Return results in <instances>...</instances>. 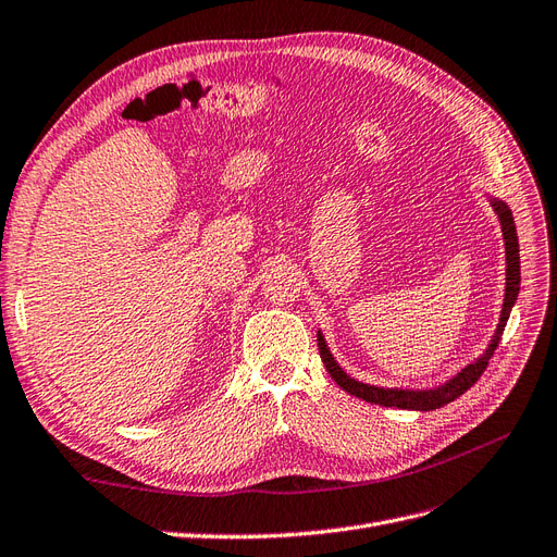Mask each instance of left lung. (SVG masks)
Listing matches in <instances>:
<instances>
[{
	"mask_svg": "<svg viewBox=\"0 0 557 557\" xmlns=\"http://www.w3.org/2000/svg\"><path fill=\"white\" fill-rule=\"evenodd\" d=\"M493 207L499 215L502 221V232H504V244H507V297H504V309H502V318H499V325L497 332L493 336V344L487 348L483 356L474 362L465 367L462 372L455 376L453 381H448L442 387H434V391H383V387H374V385H364L358 383L356 379H350L342 372V367L334 362V358L330 356V348L323 339V334H318V350H320V358L325 362V369L330 372V376L336 381V385L344 387L346 393H350L352 397H360L364 401H372L379 404V407H397V409H416V411H432V409H440L444 404L458 399L462 393H467L471 385H474L481 374L485 372L487 362H491L493 352L499 346V339L504 334V327H507V320L511 313L513 301L518 297L520 290V258H518V237H516V223H513V215L511 209L507 205H502V201H493Z\"/></svg>",
	"mask_w": 557,
	"mask_h": 557,
	"instance_id": "1",
	"label": "left lung"
}]
</instances>
